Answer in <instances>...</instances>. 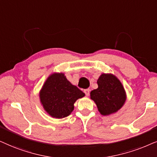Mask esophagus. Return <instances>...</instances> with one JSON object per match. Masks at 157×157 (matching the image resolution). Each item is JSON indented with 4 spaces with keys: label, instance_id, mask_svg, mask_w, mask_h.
<instances>
[{
    "label": "esophagus",
    "instance_id": "1",
    "mask_svg": "<svg viewBox=\"0 0 157 157\" xmlns=\"http://www.w3.org/2000/svg\"><path fill=\"white\" fill-rule=\"evenodd\" d=\"M90 92V89H85V90H84V93H85V95H86V96H89Z\"/></svg>",
    "mask_w": 157,
    "mask_h": 157
}]
</instances>
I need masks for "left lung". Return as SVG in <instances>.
Here are the masks:
<instances>
[{"instance_id": "1", "label": "left lung", "mask_w": 157, "mask_h": 157, "mask_svg": "<svg viewBox=\"0 0 157 157\" xmlns=\"http://www.w3.org/2000/svg\"><path fill=\"white\" fill-rule=\"evenodd\" d=\"M98 87L90 92V98L103 116L116 113L124 105L126 94L122 83L115 75L102 74L97 81Z\"/></svg>"}]
</instances>
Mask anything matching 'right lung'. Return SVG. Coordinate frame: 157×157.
I'll return each mask as SVG.
<instances>
[{
    "label": "right lung",
    "instance_id": "1",
    "mask_svg": "<svg viewBox=\"0 0 157 157\" xmlns=\"http://www.w3.org/2000/svg\"><path fill=\"white\" fill-rule=\"evenodd\" d=\"M85 93L69 82L63 73H53L47 79L39 93L41 105L49 116L55 118L68 116L74 103Z\"/></svg>",
    "mask_w": 157,
    "mask_h": 157
}]
</instances>
